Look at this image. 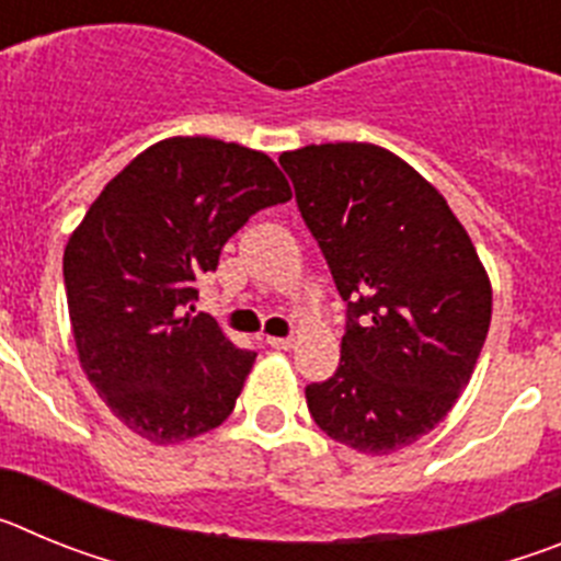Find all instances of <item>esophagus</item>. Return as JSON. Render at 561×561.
Segmentation results:
<instances>
[{"instance_id": "1", "label": "esophagus", "mask_w": 561, "mask_h": 561, "mask_svg": "<svg viewBox=\"0 0 561 561\" xmlns=\"http://www.w3.org/2000/svg\"><path fill=\"white\" fill-rule=\"evenodd\" d=\"M266 345L277 351H289L295 348V340H291V336H266Z\"/></svg>"}]
</instances>
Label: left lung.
Wrapping results in <instances>:
<instances>
[{"mask_svg": "<svg viewBox=\"0 0 561 561\" xmlns=\"http://www.w3.org/2000/svg\"><path fill=\"white\" fill-rule=\"evenodd\" d=\"M280 165L348 306L340 368L306 388L311 419L365 455L399 453L472 379L489 277L447 199L396 153L325 142L280 153Z\"/></svg>", "mask_w": 561, "mask_h": 561, "instance_id": "1", "label": "left lung"}]
</instances>
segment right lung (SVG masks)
<instances>
[{
  "instance_id": "1",
  "label": "right lung",
  "mask_w": 561,
  "mask_h": 561,
  "mask_svg": "<svg viewBox=\"0 0 561 561\" xmlns=\"http://www.w3.org/2000/svg\"><path fill=\"white\" fill-rule=\"evenodd\" d=\"M289 199L266 153L171 137L92 202L64 250L69 320L83 374L131 433L180 444L232 413L255 351L236 348L210 314L185 309L230 236Z\"/></svg>"
}]
</instances>
